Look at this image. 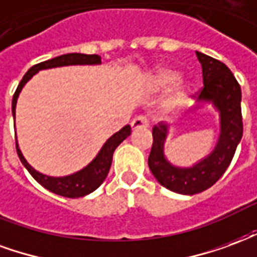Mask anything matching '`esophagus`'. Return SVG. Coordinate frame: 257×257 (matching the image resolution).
<instances>
[{"instance_id":"obj_1","label":"esophagus","mask_w":257,"mask_h":257,"mask_svg":"<svg viewBox=\"0 0 257 257\" xmlns=\"http://www.w3.org/2000/svg\"><path fill=\"white\" fill-rule=\"evenodd\" d=\"M148 126H149V120H148L147 116L144 115L137 116V117H134L133 121H131V127H133L134 130H137V128H147Z\"/></svg>"}]
</instances>
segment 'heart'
<instances>
[{
    "instance_id": "heart-1",
    "label": "heart",
    "mask_w": 257,
    "mask_h": 257,
    "mask_svg": "<svg viewBox=\"0 0 257 257\" xmlns=\"http://www.w3.org/2000/svg\"><path fill=\"white\" fill-rule=\"evenodd\" d=\"M178 79H179V76H178L175 71H172V69H162L153 78V83L157 87H170L174 83H177Z\"/></svg>"
}]
</instances>
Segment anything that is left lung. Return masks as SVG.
Segmentation results:
<instances>
[{
  "label": "left lung",
  "instance_id": "left-lung-1",
  "mask_svg": "<svg viewBox=\"0 0 257 257\" xmlns=\"http://www.w3.org/2000/svg\"><path fill=\"white\" fill-rule=\"evenodd\" d=\"M203 68V87L198 90V100L212 101L220 112L222 134L215 151L192 168L171 166L163 155V142L167 127L159 123L152 128L153 144L148 159L152 174L168 190L181 194H196L211 188L224 174L233 160L242 137L241 87L233 72L222 61L196 52Z\"/></svg>",
  "mask_w": 257,
  "mask_h": 257
}]
</instances>
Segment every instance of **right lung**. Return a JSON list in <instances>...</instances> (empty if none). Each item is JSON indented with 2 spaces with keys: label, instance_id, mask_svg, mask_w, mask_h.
<instances>
[{
  "label": "right lung",
  "instance_id": "right-lung-1",
  "mask_svg": "<svg viewBox=\"0 0 257 257\" xmlns=\"http://www.w3.org/2000/svg\"><path fill=\"white\" fill-rule=\"evenodd\" d=\"M101 57L98 54H82V53H68V54H61L59 57H54V59L46 60L42 63L33 65L31 68L26 72L23 76V79L20 80L18 89L15 91L12 98V113L13 119H15V108H16V101H18L19 93L24 86V83L33 76L35 72H38L39 69L45 68H53V67H61V65H72V64H100ZM131 134V127L127 124L121 128L120 131H117L116 134L110 137L109 140L105 142V145L102 147L100 153L97 155L93 162L90 163L87 167L83 170H80L76 174L68 175V177H61V178H54V177H48L44 175L41 172L35 171L29 163L26 162V159L22 155V152L18 148L16 144V152H18V156L20 159V162L23 163V166L27 168V171L31 174V177L41 183L45 189H48L52 193H56L59 196L68 198H76V197H83L86 194H89L93 190L100 186L101 183L104 182V179L109 172L110 164H112V156H113V152L119 144L126 140L127 137Z\"/></svg>",
  "mask_w": 257,
  "mask_h": 257
}]
</instances>
